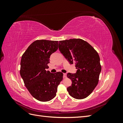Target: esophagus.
Wrapping results in <instances>:
<instances>
[{
	"instance_id": "obj_1",
	"label": "esophagus",
	"mask_w": 123,
	"mask_h": 123,
	"mask_svg": "<svg viewBox=\"0 0 123 123\" xmlns=\"http://www.w3.org/2000/svg\"><path fill=\"white\" fill-rule=\"evenodd\" d=\"M63 77H64V78L67 77V74L66 73H64V75H63Z\"/></svg>"
}]
</instances>
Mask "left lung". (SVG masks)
Instances as JSON below:
<instances>
[{
    "mask_svg": "<svg viewBox=\"0 0 123 123\" xmlns=\"http://www.w3.org/2000/svg\"><path fill=\"white\" fill-rule=\"evenodd\" d=\"M58 48L77 69L76 73L67 74L72 80V85L67 88L69 95L78 99L86 98L98 83L102 67L98 53L88 43L80 38L59 41Z\"/></svg>",
    "mask_w": 123,
    "mask_h": 123,
    "instance_id": "left-lung-1",
    "label": "left lung"
}]
</instances>
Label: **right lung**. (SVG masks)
I'll list each match as a JSON object with an SVG mask.
<instances>
[{"mask_svg": "<svg viewBox=\"0 0 123 123\" xmlns=\"http://www.w3.org/2000/svg\"><path fill=\"white\" fill-rule=\"evenodd\" d=\"M58 41L36 40L22 55L20 75L30 94L40 102L53 99L62 80V72L51 73L46 71L50 55L58 49Z\"/></svg>", "mask_w": 123, "mask_h": 123, "instance_id": "add662e5", "label": "right lung"}]
</instances>
